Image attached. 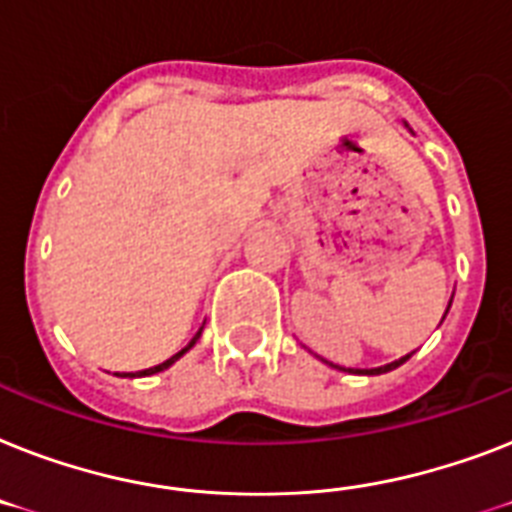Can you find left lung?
Returning <instances> with one entry per match:
<instances>
[{
  "mask_svg": "<svg viewBox=\"0 0 512 512\" xmlns=\"http://www.w3.org/2000/svg\"><path fill=\"white\" fill-rule=\"evenodd\" d=\"M407 357H410V355L400 357V360H394V363L384 365V368H371V371H363V373H371V376H376V373H386V371H394V368H397V365H402V363H405Z\"/></svg>",
  "mask_w": 512,
  "mask_h": 512,
  "instance_id": "8db88e82",
  "label": "left lung"
}]
</instances>
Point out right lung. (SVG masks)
I'll return each mask as SVG.
<instances>
[{"label":"right lung","mask_w":512,"mask_h":512,"mask_svg":"<svg viewBox=\"0 0 512 512\" xmlns=\"http://www.w3.org/2000/svg\"><path fill=\"white\" fill-rule=\"evenodd\" d=\"M199 334H202V328H199V331H197V336H194V339H191V342H189V344H186L184 350H181V352H176V355H173V357H168V360H165V363L155 365V368H147V371H139V373H126V376H128V378H134V376H152V373H160V371H165V368H170V365L176 363L178 357L184 355V352H189V350H191V347H194V344H197Z\"/></svg>","instance_id":"obj_1"}]
</instances>
